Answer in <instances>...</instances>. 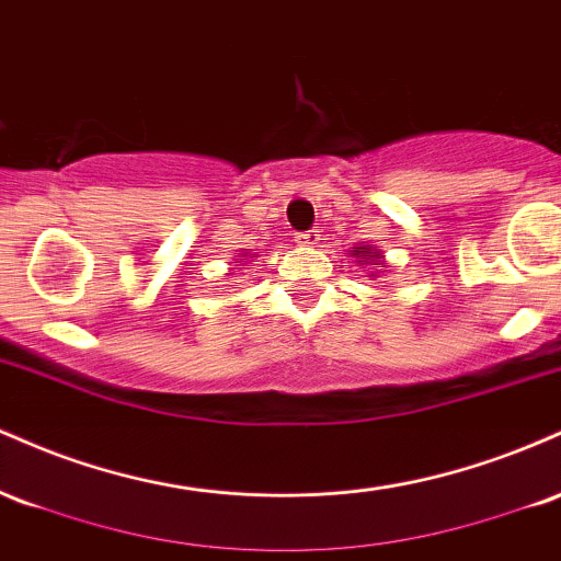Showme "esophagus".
Returning a JSON list of instances; mask_svg holds the SVG:
<instances>
[{
  "label": "esophagus",
  "instance_id": "obj_1",
  "mask_svg": "<svg viewBox=\"0 0 561 561\" xmlns=\"http://www.w3.org/2000/svg\"><path fill=\"white\" fill-rule=\"evenodd\" d=\"M319 240H321L319 229H308V231H300V234L295 237V242H298V244H306V248H313V244H319Z\"/></svg>",
  "mask_w": 561,
  "mask_h": 561
}]
</instances>
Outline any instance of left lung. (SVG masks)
Masks as SVG:
<instances>
[{
    "mask_svg": "<svg viewBox=\"0 0 561 561\" xmlns=\"http://www.w3.org/2000/svg\"><path fill=\"white\" fill-rule=\"evenodd\" d=\"M353 255H356V259H366L364 263L375 261V266H379V263H377L379 253H371V250H369V244H364V248H356V250H353Z\"/></svg>",
    "mask_w": 561,
    "mask_h": 561,
    "instance_id": "8db88e82",
    "label": "left lung"
}]
</instances>
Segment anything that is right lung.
I'll return each mask as SVG.
<instances>
[{"label": "right lung", "mask_w": 561, "mask_h": 561, "mask_svg": "<svg viewBox=\"0 0 561 561\" xmlns=\"http://www.w3.org/2000/svg\"><path fill=\"white\" fill-rule=\"evenodd\" d=\"M237 263H240V261H237Z\"/></svg>", "instance_id": "right-lung-1"}]
</instances>
